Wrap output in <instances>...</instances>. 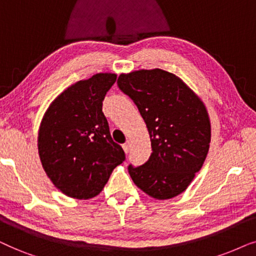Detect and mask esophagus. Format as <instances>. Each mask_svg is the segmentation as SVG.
I'll return each instance as SVG.
<instances>
[{"label":"esophagus","mask_w":256,"mask_h":256,"mask_svg":"<svg viewBox=\"0 0 256 256\" xmlns=\"http://www.w3.org/2000/svg\"><path fill=\"white\" fill-rule=\"evenodd\" d=\"M122 150H124V152H125V153H128V150H130V142L128 140V142H125V144H122Z\"/></svg>","instance_id":"1"}]
</instances>
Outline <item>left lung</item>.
<instances>
[{"instance_id":"8db88e82","label":"left lung","mask_w":256,"mask_h":256,"mask_svg":"<svg viewBox=\"0 0 256 256\" xmlns=\"http://www.w3.org/2000/svg\"><path fill=\"white\" fill-rule=\"evenodd\" d=\"M117 84L137 105L151 138L148 162L128 166L132 180L154 199L179 196L208 153L210 122L205 104L178 76L162 69L122 74Z\"/></svg>"}]
</instances>
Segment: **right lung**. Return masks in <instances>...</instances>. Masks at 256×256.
I'll use <instances>...</instances> for the list:
<instances>
[{"label": "right lung", "instance_id": "add662e5", "mask_svg": "<svg viewBox=\"0 0 256 256\" xmlns=\"http://www.w3.org/2000/svg\"><path fill=\"white\" fill-rule=\"evenodd\" d=\"M116 74H96L64 90L50 104L38 131V154L46 176L74 199L98 196L125 160L102 111Z\"/></svg>", "mask_w": 256, "mask_h": 256}]
</instances>
